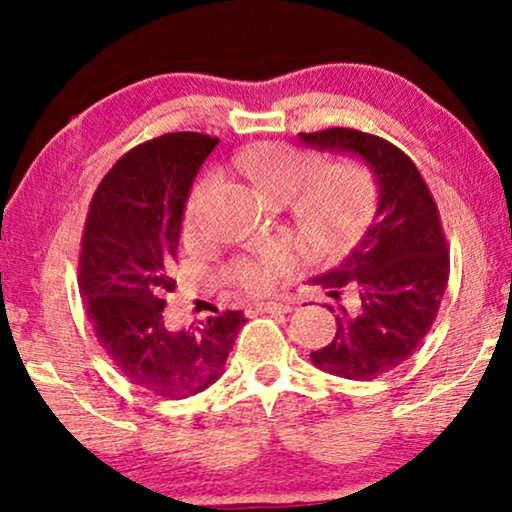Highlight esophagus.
I'll use <instances>...</instances> for the list:
<instances>
[{
    "label": "esophagus",
    "instance_id": "34e87169",
    "mask_svg": "<svg viewBox=\"0 0 512 512\" xmlns=\"http://www.w3.org/2000/svg\"><path fill=\"white\" fill-rule=\"evenodd\" d=\"M291 303H263V305H256L254 310L256 312H263V314H284V312H291Z\"/></svg>",
    "mask_w": 512,
    "mask_h": 512
}]
</instances>
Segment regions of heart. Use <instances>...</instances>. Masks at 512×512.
Masks as SVG:
<instances>
[{
    "label": "heart",
    "mask_w": 512,
    "mask_h": 512,
    "mask_svg": "<svg viewBox=\"0 0 512 512\" xmlns=\"http://www.w3.org/2000/svg\"><path fill=\"white\" fill-rule=\"evenodd\" d=\"M235 167L265 198L286 202L300 244L319 258H340L352 251L373 226L380 207V184L361 160L324 165L317 153L282 142H256L235 156ZM209 186L200 179L184 207V228L191 233ZM293 256L282 247H265L230 270V282L249 296H265L293 272Z\"/></svg>",
    "instance_id": "heart-1"
}]
</instances>
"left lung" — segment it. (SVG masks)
I'll return each mask as SVG.
<instances>
[{
	"label": "left lung",
	"instance_id": "8db88e82",
	"mask_svg": "<svg viewBox=\"0 0 512 512\" xmlns=\"http://www.w3.org/2000/svg\"><path fill=\"white\" fill-rule=\"evenodd\" d=\"M300 139L363 158L380 184V207L366 237L338 268L312 279L338 300L326 305L335 312V338L310 354L312 363L370 382L408 361L438 317L450 279L438 205L417 165L387 139L354 128L300 132Z\"/></svg>",
	"mask_w": 512,
	"mask_h": 512
}]
</instances>
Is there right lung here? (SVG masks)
<instances>
[{"instance_id":"obj_1","label":"right lung","mask_w":512,"mask_h":512,"mask_svg":"<svg viewBox=\"0 0 512 512\" xmlns=\"http://www.w3.org/2000/svg\"><path fill=\"white\" fill-rule=\"evenodd\" d=\"M216 144L167 132L130 149L93 193L81 237L79 289L97 342L132 384L174 401L219 380L247 321L228 310L170 331L163 319L188 191Z\"/></svg>"}]
</instances>
